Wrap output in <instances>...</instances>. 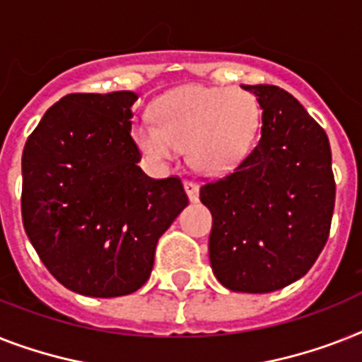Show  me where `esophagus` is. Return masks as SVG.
<instances>
[{"label":"esophagus","instance_id":"34e87169","mask_svg":"<svg viewBox=\"0 0 362 362\" xmlns=\"http://www.w3.org/2000/svg\"><path fill=\"white\" fill-rule=\"evenodd\" d=\"M184 189H186L187 197H189L191 202H195L199 199V186H197L193 180H186L184 182Z\"/></svg>","mask_w":362,"mask_h":362}]
</instances>
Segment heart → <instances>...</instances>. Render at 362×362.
Returning <instances> with one entry per match:
<instances>
[{
  "label": "heart",
  "mask_w": 362,
  "mask_h": 362,
  "mask_svg": "<svg viewBox=\"0 0 362 362\" xmlns=\"http://www.w3.org/2000/svg\"><path fill=\"white\" fill-rule=\"evenodd\" d=\"M152 119L132 128V139L152 163H167L187 151L204 175L232 171L251 151L260 128V105L243 89L182 85L152 102Z\"/></svg>",
  "instance_id": "obj_1"
}]
</instances>
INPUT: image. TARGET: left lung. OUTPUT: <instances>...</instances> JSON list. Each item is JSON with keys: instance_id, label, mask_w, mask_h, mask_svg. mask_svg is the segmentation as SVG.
I'll return each instance as SVG.
<instances>
[{"instance_id": "obj_1", "label": "left lung", "mask_w": 362, "mask_h": 362, "mask_svg": "<svg viewBox=\"0 0 362 362\" xmlns=\"http://www.w3.org/2000/svg\"><path fill=\"white\" fill-rule=\"evenodd\" d=\"M262 107L258 145L234 171L206 182L210 264L228 290L267 293L292 284L324 249L334 208L327 134L275 85H242Z\"/></svg>"}]
</instances>
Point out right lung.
Wrapping results in <instances>:
<instances>
[{"mask_svg":"<svg viewBox=\"0 0 362 362\" xmlns=\"http://www.w3.org/2000/svg\"><path fill=\"white\" fill-rule=\"evenodd\" d=\"M137 95L74 93L55 102L22 154V221L48 272L69 290L117 298L139 290L158 240L187 206L178 176L137 165Z\"/></svg>","mask_w":362,"mask_h":362,"instance_id":"right-lung-1","label":"right lung"}]
</instances>
